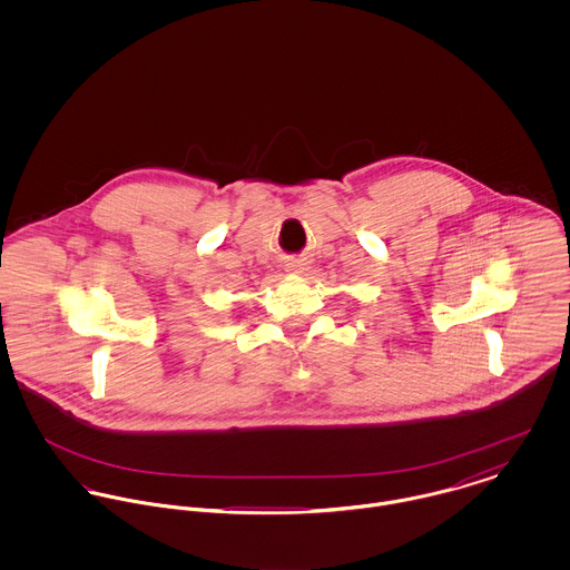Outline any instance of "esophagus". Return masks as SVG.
I'll return each mask as SVG.
<instances>
[{
  "label": "esophagus",
  "mask_w": 570,
  "mask_h": 570,
  "mask_svg": "<svg viewBox=\"0 0 570 570\" xmlns=\"http://www.w3.org/2000/svg\"><path fill=\"white\" fill-rule=\"evenodd\" d=\"M298 269H301V267H298Z\"/></svg>",
  "instance_id": "obj_1"
}]
</instances>
